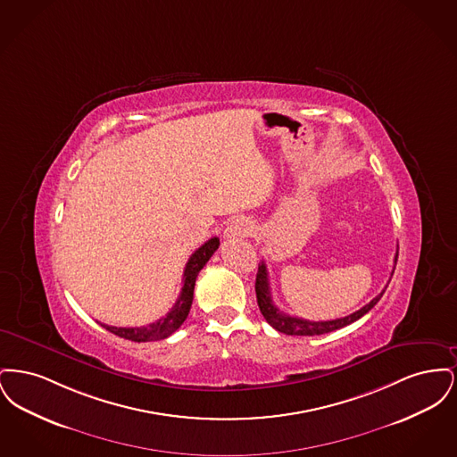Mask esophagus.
<instances>
[{"label": "esophagus", "mask_w": 457, "mask_h": 457, "mask_svg": "<svg viewBox=\"0 0 457 457\" xmlns=\"http://www.w3.org/2000/svg\"><path fill=\"white\" fill-rule=\"evenodd\" d=\"M250 233H252V224L246 219H233L226 228L224 237L226 238H238V237H246Z\"/></svg>", "instance_id": "1"}]
</instances>
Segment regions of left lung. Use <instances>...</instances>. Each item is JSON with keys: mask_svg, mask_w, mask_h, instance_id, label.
I'll list each match as a JSON object with an SVG mask.
<instances>
[{"mask_svg": "<svg viewBox=\"0 0 457 457\" xmlns=\"http://www.w3.org/2000/svg\"><path fill=\"white\" fill-rule=\"evenodd\" d=\"M394 262H397V253H395ZM255 291H257V303H259L263 319L276 330L287 334V336H320V334H327V332L343 328V327L356 322L358 319H361L365 313H369L375 304L378 303V300L382 298L386 289L380 295H377L370 303L365 304L360 310H356L351 315L341 317V319H334V320H319V322L286 315L274 304L272 295H270V284H269V274H267L265 262L259 263V272H257V279H255Z\"/></svg>", "mask_w": 457, "mask_h": 457, "instance_id": "left-lung-1", "label": "left lung"}]
</instances>
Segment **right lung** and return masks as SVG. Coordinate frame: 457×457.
<instances>
[{"instance_id": "1", "label": "right lung", "mask_w": 457, "mask_h": 457, "mask_svg": "<svg viewBox=\"0 0 457 457\" xmlns=\"http://www.w3.org/2000/svg\"><path fill=\"white\" fill-rule=\"evenodd\" d=\"M218 248L219 238H211L192 253V257L187 262L185 272H183L181 293L166 317L142 327H112L106 326V324H101V326L108 328L109 332L116 334L123 339L135 341V343H147V341H159V339L170 337L187 320L190 306L194 302L196 276Z\"/></svg>"}]
</instances>
